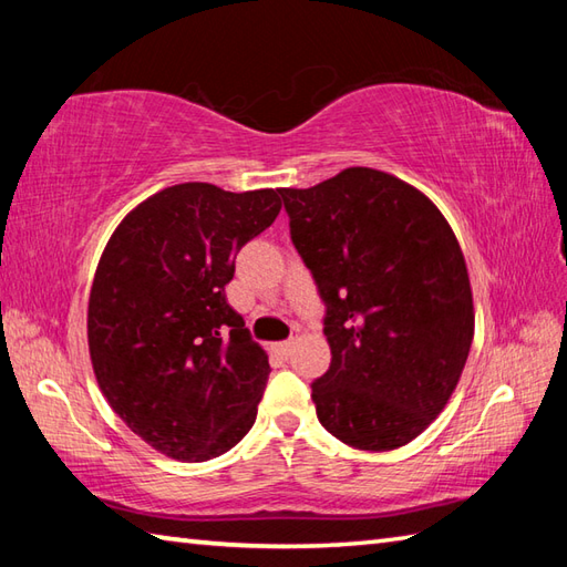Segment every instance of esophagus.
I'll use <instances>...</instances> for the list:
<instances>
[{
  "instance_id": "1",
  "label": "esophagus",
  "mask_w": 567,
  "mask_h": 567,
  "mask_svg": "<svg viewBox=\"0 0 567 567\" xmlns=\"http://www.w3.org/2000/svg\"><path fill=\"white\" fill-rule=\"evenodd\" d=\"M292 348H295V341H282V343H277V346H275V351L280 353L282 358H287V355L292 353Z\"/></svg>"
}]
</instances>
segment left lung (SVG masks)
Here are the masks:
<instances>
[{"label": "left lung", "instance_id": "left-lung-1", "mask_svg": "<svg viewBox=\"0 0 567 567\" xmlns=\"http://www.w3.org/2000/svg\"><path fill=\"white\" fill-rule=\"evenodd\" d=\"M280 195L327 307L331 365L311 382L321 426L360 451L400 449L465 368L475 315L463 250L431 199L372 167Z\"/></svg>", "mask_w": 567, "mask_h": 567}]
</instances>
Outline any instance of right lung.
Segmentation results:
<instances>
[{
  "label": "right lung",
  "instance_id": "1",
  "mask_svg": "<svg viewBox=\"0 0 567 567\" xmlns=\"http://www.w3.org/2000/svg\"><path fill=\"white\" fill-rule=\"evenodd\" d=\"M277 192L167 187L102 252L87 309L94 375L124 424L177 461L226 453L256 421L270 365L226 285L238 250L280 214Z\"/></svg>",
  "mask_w": 567,
  "mask_h": 567
}]
</instances>
